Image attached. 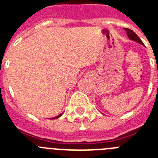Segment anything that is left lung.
I'll return each mask as SVG.
<instances>
[{
  "label": "left lung",
  "mask_w": 158,
  "mask_h": 158,
  "mask_svg": "<svg viewBox=\"0 0 158 158\" xmlns=\"http://www.w3.org/2000/svg\"><path fill=\"white\" fill-rule=\"evenodd\" d=\"M124 30L127 31V35L128 38H129L130 40H132V41H135V42H137V43H140L141 45H144V44H143V43L142 42V40L139 39V36L135 34L133 31L131 30V29H128V28H124Z\"/></svg>",
  "instance_id": "1"
}]
</instances>
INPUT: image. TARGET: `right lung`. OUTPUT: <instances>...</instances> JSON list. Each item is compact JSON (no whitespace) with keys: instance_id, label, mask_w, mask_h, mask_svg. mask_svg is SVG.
<instances>
[{"instance_id":"1","label":"right lung","mask_w":158,"mask_h":158,"mask_svg":"<svg viewBox=\"0 0 158 158\" xmlns=\"http://www.w3.org/2000/svg\"><path fill=\"white\" fill-rule=\"evenodd\" d=\"M62 115V113H61V114H60V115H57V116H55V117H53V118H51V119H55V118H59V117H61Z\"/></svg>"}]
</instances>
